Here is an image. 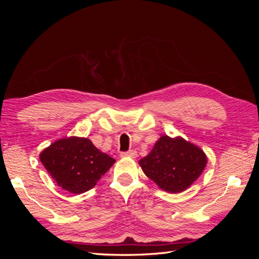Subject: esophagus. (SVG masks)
I'll list each match as a JSON object with an SVG mask.
<instances>
[{
  "instance_id": "1",
  "label": "esophagus",
  "mask_w": 259,
  "mask_h": 259,
  "mask_svg": "<svg viewBox=\"0 0 259 259\" xmlns=\"http://www.w3.org/2000/svg\"><path fill=\"white\" fill-rule=\"evenodd\" d=\"M121 156L122 158H136L137 152L135 150H130L126 152H122Z\"/></svg>"
}]
</instances>
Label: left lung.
<instances>
[{"label": "left lung", "mask_w": 259, "mask_h": 259, "mask_svg": "<svg viewBox=\"0 0 259 259\" xmlns=\"http://www.w3.org/2000/svg\"><path fill=\"white\" fill-rule=\"evenodd\" d=\"M207 156L183 137L161 136L148 155L139 160L147 177L169 193L187 190L204 170Z\"/></svg>", "instance_id": "left-lung-1"}]
</instances>
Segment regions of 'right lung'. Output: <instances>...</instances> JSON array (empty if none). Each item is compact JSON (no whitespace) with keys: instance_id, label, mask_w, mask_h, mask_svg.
<instances>
[{"instance_id":"add662e5","label":"right lung","mask_w":259,"mask_h":259,"mask_svg":"<svg viewBox=\"0 0 259 259\" xmlns=\"http://www.w3.org/2000/svg\"><path fill=\"white\" fill-rule=\"evenodd\" d=\"M40 161L54 182L73 194L91 190L115 162L89 138L76 136L51 144L40 153Z\"/></svg>"}]
</instances>
